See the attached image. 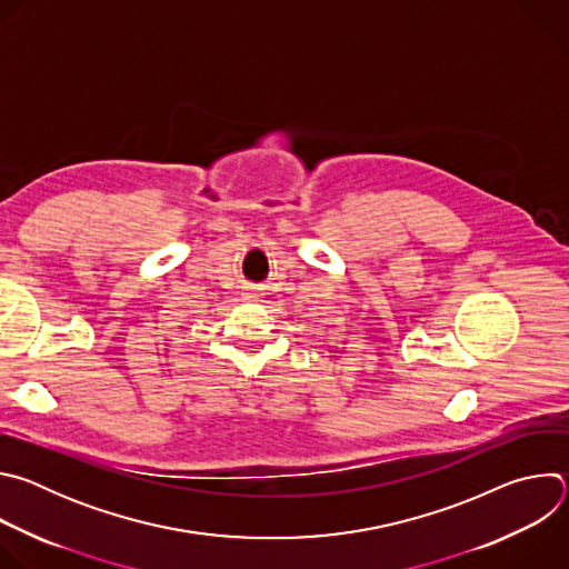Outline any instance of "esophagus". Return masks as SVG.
I'll list each match as a JSON object with an SVG mask.
<instances>
[{
	"label": "esophagus",
	"mask_w": 569,
	"mask_h": 569,
	"mask_svg": "<svg viewBox=\"0 0 569 569\" xmlns=\"http://www.w3.org/2000/svg\"><path fill=\"white\" fill-rule=\"evenodd\" d=\"M246 297H250V299H254V297H257V292H246Z\"/></svg>",
	"instance_id": "obj_1"
}]
</instances>
